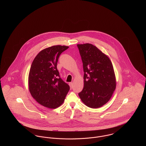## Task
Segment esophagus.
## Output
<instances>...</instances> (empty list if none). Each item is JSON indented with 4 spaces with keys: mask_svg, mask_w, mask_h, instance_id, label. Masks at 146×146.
<instances>
[{
    "mask_svg": "<svg viewBox=\"0 0 146 146\" xmlns=\"http://www.w3.org/2000/svg\"><path fill=\"white\" fill-rule=\"evenodd\" d=\"M69 85H70V89H72V87H73V83H72V82H70L69 83Z\"/></svg>",
    "mask_w": 146,
    "mask_h": 146,
    "instance_id": "1",
    "label": "esophagus"
}]
</instances>
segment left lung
<instances>
[{"mask_svg": "<svg viewBox=\"0 0 146 146\" xmlns=\"http://www.w3.org/2000/svg\"><path fill=\"white\" fill-rule=\"evenodd\" d=\"M83 64L84 88L78 94L91 108L107 104L116 88V78L109 57L94 45L77 44Z\"/></svg>", "mask_w": 146, "mask_h": 146, "instance_id": "1", "label": "left lung"}]
</instances>
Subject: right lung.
Returning a JSON list of instances; mask_svg holds the SVG:
<instances>
[{
  "mask_svg": "<svg viewBox=\"0 0 146 146\" xmlns=\"http://www.w3.org/2000/svg\"><path fill=\"white\" fill-rule=\"evenodd\" d=\"M69 47L54 45L40 51L32 63L28 87L32 96L39 104L55 109L62 104L70 86L60 77L57 63L61 54Z\"/></svg>",
  "mask_w": 146,
  "mask_h": 146,
  "instance_id": "1",
  "label": "right lung"
}]
</instances>
